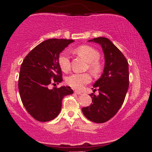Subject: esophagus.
<instances>
[{
    "instance_id": "obj_1",
    "label": "esophagus",
    "mask_w": 152,
    "mask_h": 152,
    "mask_svg": "<svg viewBox=\"0 0 152 152\" xmlns=\"http://www.w3.org/2000/svg\"><path fill=\"white\" fill-rule=\"evenodd\" d=\"M74 93L76 94H78V95H81V94H82V92L78 91H75Z\"/></svg>"
}]
</instances>
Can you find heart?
<instances>
[{"label": "heart", "mask_w": 152, "mask_h": 152, "mask_svg": "<svg viewBox=\"0 0 152 152\" xmlns=\"http://www.w3.org/2000/svg\"><path fill=\"white\" fill-rule=\"evenodd\" d=\"M79 56L88 63L90 70L94 74H98L101 71L102 66L98 61L99 53L95 48L88 46H81L74 50ZM58 65L64 72H67L70 69V60L67 51H63L59 54L58 58ZM91 80L89 74H73L66 78V83L69 86L77 89H81L85 85Z\"/></svg>", "instance_id": "obj_1"}]
</instances>
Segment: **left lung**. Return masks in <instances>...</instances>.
Instances as JSON below:
<instances>
[{
    "mask_svg": "<svg viewBox=\"0 0 152 152\" xmlns=\"http://www.w3.org/2000/svg\"><path fill=\"white\" fill-rule=\"evenodd\" d=\"M88 42L99 43L104 54V69L94 83L98 96L90 94L93 104L82 108L83 115L95 123H104L114 116L124 102L129 88V64L123 53L107 38L99 37Z\"/></svg>",
    "mask_w": 152,
    "mask_h": 152,
    "instance_id": "8db88e82",
    "label": "left lung"
}]
</instances>
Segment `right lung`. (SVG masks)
<instances>
[{
    "instance_id": "right-lung-1",
    "label": "right lung",
    "mask_w": 152,
    "mask_h": 152,
    "mask_svg": "<svg viewBox=\"0 0 152 152\" xmlns=\"http://www.w3.org/2000/svg\"><path fill=\"white\" fill-rule=\"evenodd\" d=\"M74 40L51 38L36 46L20 66L18 90L26 111L38 121H49L61 110L64 96L74 93L70 86L48 88L63 81L58 56Z\"/></svg>"
}]
</instances>
